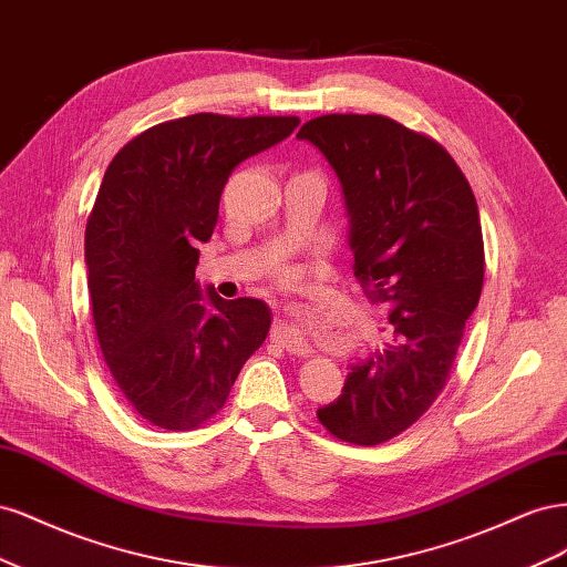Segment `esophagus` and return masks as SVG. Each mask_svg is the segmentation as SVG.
I'll return each mask as SVG.
<instances>
[{"instance_id": "1", "label": "esophagus", "mask_w": 567, "mask_h": 567, "mask_svg": "<svg viewBox=\"0 0 567 567\" xmlns=\"http://www.w3.org/2000/svg\"><path fill=\"white\" fill-rule=\"evenodd\" d=\"M277 338L286 348V352H290V354L305 357L307 352H310V348H307V340L302 338L300 319H281L277 326Z\"/></svg>"}]
</instances>
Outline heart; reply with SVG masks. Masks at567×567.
Listing matches in <instances>:
<instances>
[{
	"label": "heart",
	"instance_id": "heart-1",
	"mask_svg": "<svg viewBox=\"0 0 567 567\" xmlns=\"http://www.w3.org/2000/svg\"><path fill=\"white\" fill-rule=\"evenodd\" d=\"M281 277H290V269H281Z\"/></svg>",
	"mask_w": 567,
	"mask_h": 567
}]
</instances>
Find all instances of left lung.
Listing matches in <instances>:
<instances>
[{
	"instance_id": "obj_1",
	"label": "left lung",
	"mask_w": 567,
	"mask_h": 567,
	"mask_svg": "<svg viewBox=\"0 0 567 567\" xmlns=\"http://www.w3.org/2000/svg\"><path fill=\"white\" fill-rule=\"evenodd\" d=\"M346 192L354 277L390 305L392 342L354 364L317 411L333 437L373 447L440 398L485 281L473 188L447 148L385 115L329 113L305 123Z\"/></svg>"
}]
</instances>
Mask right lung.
<instances>
[{
  "label": "right lung",
  "instance_id": "obj_1",
  "mask_svg": "<svg viewBox=\"0 0 567 567\" xmlns=\"http://www.w3.org/2000/svg\"><path fill=\"white\" fill-rule=\"evenodd\" d=\"M300 125L296 115L196 113L115 153L84 229L92 317L115 385L163 431H194L225 406L269 331V307L196 284L231 169Z\"/></svg>",
  "mask_w": 567,
  "mask_h": 567
}]
</instances>
